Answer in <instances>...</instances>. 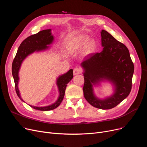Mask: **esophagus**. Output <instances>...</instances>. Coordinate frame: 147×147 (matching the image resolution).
Masks as SVG:
<instances>
[{
  "instance_id": "34e87169",
  "label": "esophagus",
  "mask_w": 147,
  "mask_h": 147,
  "mask_svg": "<svg viewBox=\"0 0 147 147\" xmlns=\"http://www.w3.org/2000/svg\"><path fill=\"white\" fill-rule=\"evenodd\" d=\"M82 69L81 68L76 67L74 69L73 74H74V75H77V74H79L82 73Z\"/></svg>"
}]
</instances>
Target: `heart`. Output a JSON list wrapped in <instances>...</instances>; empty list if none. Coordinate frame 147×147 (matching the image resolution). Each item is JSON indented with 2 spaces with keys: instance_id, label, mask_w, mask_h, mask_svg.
<instances>
[{
  "instance_id": "1",
  "label": "heart",
  "mask_w": 147,
  "mask_h": 147,
  "mask_svg": "<svg viewBox=\"0 0 147 147\" xmlns=\"http://www.w3.org/2000/svg\"><path fill=\"white\" fill-rule=\"evenodd\" d=\"M88 36H81L76 42V46L78 48H82L86 45L85 53L89 54L94 52L97 47V43L95 40H90Z\"/></svg>"
}]
</instances>
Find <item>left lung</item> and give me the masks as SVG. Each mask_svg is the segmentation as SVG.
Wrapping results in <instances>:
<instances>
[{
	"instance_id": "obj_1",
	"label": "left lung",
	"mask_w": 147,
	"mask_h": 147,
	"mask_svg": "<svg viewBox=\"0 0 147 147\" xmlns=\"http://www.w3.org/2000/svg\"><path fill=\"white\" fill-rule=\"evenodd\" d=\"M101 35L102 51L92 54L81 64L84 69L83 90L84 98L91 105L108 110L117 106L129 95L134 65L124 44L105 30L101 31ZM103 80L112 81L116 88L111 97L101 100L94 96L92 83Z\"/></svg>"
}]
</instances>
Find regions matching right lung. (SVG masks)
<instances>
[{
  "label": "right lung",
  "instance_id": "obj_1",
  "mask_svg": "<svg viewBox=\"0 0 147 147\" xmlns=\"http://www.w3.org/2000/svg\"><path fill=\"white\" fill-rule=\"evenodd\" d=\"M51 29L44 30L40 31L38 33L30 36L25 40L22 41L19 46L16 55H15L12 65V73L15 82V88L16 93L21 101H24L21 98L20 92L18 88V71L21 67L22 61L24 60L28 55L35 51H40L45 50L48 48V45L51 44L53 40V37L51 35ZM73 69H71L65 74L59 77L57 80V85L59 91V96L56 102L54 104L43 107H34L30 105L33 109L40 110V111H49L56 109L61 102L63 101L65 90L67 84L73 78Z\"/></svg>",
  "mask_w": 147,
  "mask_h": 147
}]
</instances>
